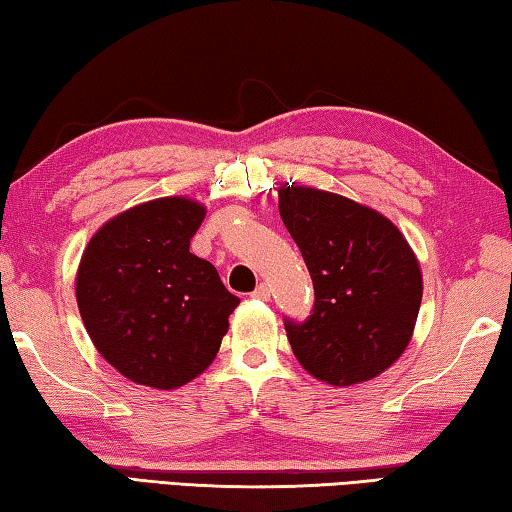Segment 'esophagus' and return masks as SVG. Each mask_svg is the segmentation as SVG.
Instances as JSON below:
<instances>
[{
    "label": "esophagus",
    "mask_w": 512,
    "mask_h": 512,
    "mask_svg": "<svg viewBox=\"0 0 512 512\" xmlns=\"http://www.w3.org/2000/svg\"><path fill=\"white\" fill-rule=\"evenodd\" d=\"M253 298H257V300H268V298H271V287H268L266 282H262V284H259V287L253 291Z\"/></svg>",
    "instance_id": "1"
}]
</instances>
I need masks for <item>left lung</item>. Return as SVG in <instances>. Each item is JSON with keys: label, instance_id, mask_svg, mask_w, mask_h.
<instances>
[{"label": "left lung", "instance_id": "8db88e82", "mask_svg": "<svg viewBox=\"0 0 512 512\" xmlns=\"http://www.w3.org/2000/svg\"><path fill=\"white\" fill-rule=\"evenodd\" d=\"M280 216L314 282V309L284 320L309 375L332 386L377 377L402 357L422 302L409 241L384 214L314 187L282 185Z\"/></svg>", "mask_w": 512, "mask_h": 512}]
</instances>
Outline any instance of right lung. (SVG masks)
Here are the masks:
<instances>
[{
    "label": "right lung",
    "mask_w": 512,
    "mask_h": 512,
    "mask_svg": "<svg viewBox=\"0 0 512 512\" xmlns=\"http://www.w3.org/2000/svg\"><path fill=\"white\" fill-rule=\"evenodd\" d=\"M205 219L169 196L121 212L90 239L76 302L94 348L135 384L171 391L210 366L239 298L207 259L189 253Z\"/></svg>",
    "instance_id": "right-lung-1"
}]
</instances>
